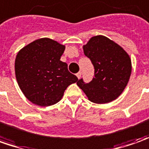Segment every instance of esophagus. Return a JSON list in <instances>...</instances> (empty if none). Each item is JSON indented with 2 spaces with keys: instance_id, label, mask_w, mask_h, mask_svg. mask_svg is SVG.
Masks as SVG:
<instances>
[{
  "instance_id": "esophagus-1",
  "label": "esophagus",
  "mask_w": 149,
  "mask_h": 149,
  "mask_svg": "<svg viewBox=\"0 0 149 149\" xmlns=\"http://www.w3.org/2000/svg\"><path fill=\"white\" fill-rule=\"evenodd\" d=\"M77 78H80V77H81V72H77Z\"/></svg>"
}]
</instances>
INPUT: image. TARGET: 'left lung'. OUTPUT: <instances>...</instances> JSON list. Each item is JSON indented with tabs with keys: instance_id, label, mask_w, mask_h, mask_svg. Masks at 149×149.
Instances as JSON below:
<instances>
[{
	"instance_id": "obj_1",
	"label": "left lung",
	"mask_w": 149,
	"mask_h": 149,
	"mask_svg": "<svg viewBox=\"0 0 149 149\" xmlns=\"http://www.w3.org/2000/svg\"><path fill=\"white\" fill-rule=\"evenodd\" d=\"M83 50L95 68V77L90 83L82 79L77 86L95 104H108L117 99L125 90L131 74L130 55L121 46L106 36L91 37Z\"/></svg>"
}]
</instances>
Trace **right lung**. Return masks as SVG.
<instances>
[{
    "mask_svg": "<svg viewBox=\"0 0 149 149\" xmlns=\"http://www.w3.org/2000/svg\"><path fill=\"white\" fill-rule=\"evenodd\" d=\"M65 45L49 38H40L19 50L15 62L20 90L32 104L47 107L60 101L68 86L78 79L60 60Z\"/></svg>",
    "mask_w": 149,
    "mask_h": 149,
    "instance_id": "obj_1",
    "label": "right lung"
}]
</instances>
